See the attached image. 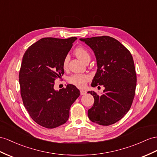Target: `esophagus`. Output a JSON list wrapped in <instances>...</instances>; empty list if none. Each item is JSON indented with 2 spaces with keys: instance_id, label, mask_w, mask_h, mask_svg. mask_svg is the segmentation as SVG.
I'll use <instances>...</instances> for the list:
<instances>
[{
  "instance_id": "obj_1",
  "label": "esophagus",
  "mask_w": 157,
  "mask_h": 157,
  "mask_svg": "<svg viewBox=\"0 0 157 157\" xmlns=\"http://www.w3.org/2000/svg\"><path fill=\"white\" fill-rule=\"evenodd\" d=\"M86 91H85V90H80V94H81L82 95H85V94H86Z\"/></svg>"
}]
</instances>
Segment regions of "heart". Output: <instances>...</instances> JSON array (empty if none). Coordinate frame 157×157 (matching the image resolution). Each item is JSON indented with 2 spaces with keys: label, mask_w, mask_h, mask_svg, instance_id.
Masks as SVG:
<instances>
[{
  "label": "heart",
  "mask_w": 157,
  "mask_h": 157,
  "mask_svg": "<svg viewBox=\"0 0 157 157\" xmlns=\"http://www.w3.org/2000/svg\"><path fill=\"white\" fill-rule=\"evenodd\" d=\"M75 56L82 62L85 63L86 61L90 60L91 56L90 52L84 47L80 46L76 48L74 51ZM69 56H66L63 61V67L66 69L69 62ZM90 77L87 74H73L68 78V82L78 87H83L86 83L89 81Z\"/></svg>",
  "instance_id": "heart-1"
}]
</instances>
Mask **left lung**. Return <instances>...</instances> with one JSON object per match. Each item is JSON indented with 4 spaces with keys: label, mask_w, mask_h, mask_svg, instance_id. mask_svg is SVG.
<instances>
[{
    "label": "left lung",
    "mask_w": 157,
    "mask_h": 157,
    "mask_svg": "<svg viewBox=\"0 0 157 157\" xmlns=\"http://www.w3.org/2000/svg\"><path fill=\"white\" fill-rule=\"evenodd\" d=\"M80 40L94 50L97 59L98 70L91 86L105 87L101 95L88 91L95 100L88 117L100 125H110L127 114L133 101L136 85L133 58L121 43L108 36Z\"/></svg>",
    "instance_id": "left-lung-1"
}]
</instances>
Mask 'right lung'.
Here are the masks:
<instances>
[{
  "label": "right lung",
  "instance_id": "add662e5",
  "mask_svg": "<svg viewBox=\"0 0 157 157\" xmlns=\"http://www.w3.org/2000/svg\"><path fill=\"white\" fill-rule=\"evenodd\" d=\"M77 39L43 38L31 45L23 56L19 83L23 104L34 121L48 128L65 123L79 90L69 84L58 91L56 79L64 74L63 61Z\"/></svg>",
  "mask_w": 157,
  "mask_h": 157
}]
</instances>
